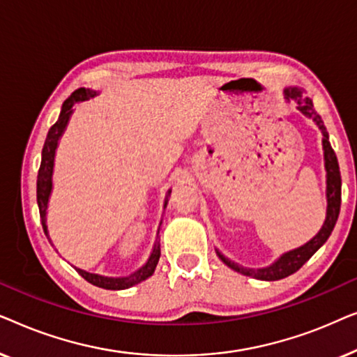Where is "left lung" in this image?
Instances as JSON below:
<instances>
[{"mask_svg":"<svg viewBox=\"0 0 357 357\" xmlns=\"http://www.w3.org/2000/svg\"><path fill=\"white\" fill-rule=\"evenodd\" d=\"M286 99L296 100L297 109H299L305 116H309L310 120L315 121V125L319 126L321 135H324V155H325V170H326V218L325 222L319 234L314 238H310L309 242L304 243V245L299 248H294V250L282 253V255L278 258L275 263H271L270 266L265 268H247L238 265V263H234L222 255L221 252L216 250L218 257L226 263L229 268H232L234 271L242 273L245 276L257 278V280L261 281H278L282 280V278L292 275L299 268L304 265V263L309 260V258L314 255V253L319 250V248L326 242V238L330 237L331 231H333L336 219H338L340 214V206H341V174H340V165L338 159H336L335 151L331 149V144L328 141V131H326L324 121H321V116L317 114L314 109V104L309 97L304 96V91L299 89V87H286L284 89Z\"/></svg>","mask_w":357,"mask_h":357,"instance_id":"obj_1","label":"left lung"}]
</instances>
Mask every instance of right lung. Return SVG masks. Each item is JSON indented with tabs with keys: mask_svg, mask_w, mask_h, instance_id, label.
<instances>
[{
	"mask_svg": "<svg viewBox=\"0 0 357 357\" xmlns=\"http://www.w3.org/2000/svg\"><path fill=\"white\" fill-rule=\"evenodd\" d=\"M96 96H97V91L86 89V87H79V89H76L65 102H63L60 116H58L56 123L53 125L50 130H48L45 144H43V149H42L40 169H38V175H37V204H38V211H40V221H42L43 232H45L47 237H48L47 206H48V198H50L52 187H53L52 175H53V164H55V153H56L58 141H60L63 131H65L68 121H70V116L73 114V105L77 104V102L92 99V97H96ZM169 195H170V190H169ZM167 202L169 199L165 198L164 208L167 206ZM48 241H50V238H48ZM50 243H52V241H50ZM159 257H160V245H159V242L155 241L153 252H151L148 261H146L144 265L139 268V270L131 273L130 276L109 278V276L96 275V273L79 270V268H76V266L75 268L87 282H91V284L102 287V289L120 291V289H128V287L138 284V282L148 280L149 276H153L155 266H158Z\"/></svg>",
	"mask_w": 357,
	"mask_h": 357,
	"instance_id": "1",
	"label": "right lung"
}]
</instances>
